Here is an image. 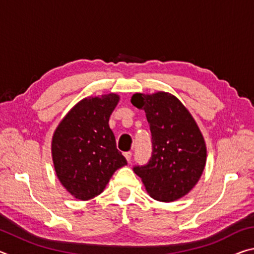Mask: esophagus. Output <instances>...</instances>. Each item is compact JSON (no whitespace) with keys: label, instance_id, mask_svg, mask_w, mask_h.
<instances>
[{"label":"esophagus","instance_id":"obj_1","mask_svg":"<svg viewBox=\"0 0 254 254\" xmlns=\"http://www.w3.org/2000/svg\"><path fill=\"white\" fill-rule=\"evenodd\" d=\"M124 157H126L127 162H130V161H131V157H132V152H131V151L124 152Z\"/></svg>","mask_w":254,"mask_h":254}]
</instances>
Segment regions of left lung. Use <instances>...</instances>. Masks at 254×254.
I'll list each match as a JSON object with an SVG mask.
<instances>
[{
  "instance_id": "8db88e82",
  "label": "left lung",
  "mask_w": 254,
  "mask_h": 254,
  "mask_svg": "<svg viewBox=\"0 0 254 254\" xmlns=\"http://www.w3.org/2000/svg\"><path fill=\"white\" fill-rule=\"evenodd\" d=\"M131 103L145 112L152 136L149 162L133 170L153 199L169 203L182 198L194 188L206 165V144L198 126L169 93L134 94Z\"/></svg>"
}]
</instances>
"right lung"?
Here are the masks:
<instances>
[{
  "label": "right lung",
  "mask_w": 254,
  "mask_h": 254,
  "mask_svg": "<svg viewBox=\"0 0 254 254\" xmlns=\"http://www.w3.org/2000/svg\"><path fill=\"white\" fill-rule=\"evenodd\" d=\"M120 96L87 97L72 107L56 128L51 153L59 182L77 199L104 190L113 174L127 165L117 149L109 120Z\"/></svg>",
  "instance_id": "add662e5"
}]
</instances>
